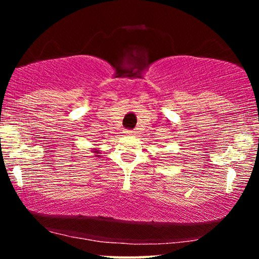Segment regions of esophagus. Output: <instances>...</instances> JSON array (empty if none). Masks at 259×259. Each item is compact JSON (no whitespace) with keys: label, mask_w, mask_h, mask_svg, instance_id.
Segmentation results:
<instances>
[{"label":"esophagus","mask_w":259,"mask_h":259,"mask_svg":"<svg viewBox=\"0 0 259 259\" xmlns=\"http://www.w3.org/2000/svg\"><path fill=\"white\" fill-rule=\"evenodd\" d=\"M124 134H125L126 136H133V135H135L134 131H131V130H125Z\"/></svg>","instance_id":"esophagus-1"}]
</instances>
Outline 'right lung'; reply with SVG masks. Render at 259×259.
<instances>
[{
	"mask_svg": "<svg viewBox=\"0 0 259 259\" xmlns=\"http://www.w3.org/2000/svg\"><path fill=\"white\" fill-rule=\"evenodd\" d=\"M91 150H93L91 152H93L96 156H100V155H98V154H100V151L98 150V148L95 147V148H91Z\"/></svg>",
	"mask_w": 259,
	"mask_h": 259,
	"instance_id": "obj_1",
	"label": "right lung"
}]
</instances>
